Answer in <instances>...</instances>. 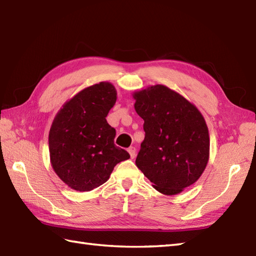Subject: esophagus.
Wrapping results in <instances>:
<instances>
[{"label":"esophagus","mask_w":256,"mask_h":256,"mask_svg":"<svg viewBox=\"0 0 256 256\" xmlns=\"http://www.w3.org/2000/svg\"><path fill=\"white\" fill-rule=\"evenodd\" d=\"M128 154H130V158H135V156H136V148L135 147H133V146H130V147H128Z\"/></svg>","instance_id":"obj_1"}]
</instances>
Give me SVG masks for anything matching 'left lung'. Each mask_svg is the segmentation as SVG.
<instances>
[{
  "mask_svg": "<svg viewBox=\"0 0 256 256\" xmlns=\"http://www.w3.org/2000/svg\"><path fill=\"white\" fill-rule=\"evenodd\" d=\"M145 138L136 166L158 192L176 195L200 179L210 159V134L200 110L167 86L133 92Z\"/></svg>",
  "mask_w": 256,
  "mask_h": 256,
  "instance_id": "left-lung-1",
  "label": "left lung"
}]
</instances>
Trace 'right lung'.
Wrapping results in <instances>:
<instances>
[{
    "mask_svg": "<svg viewBox=\"0 0 256 256\" xmlns=\"http://www.w3.org/2000/svg\"><path fill=\"white\" fill-rule=\"evenodd\" d=\"M116 101L109 82L82 89L63 104L49 132L50 162L70 188L87 192L109 180L116 164L130 158L114 145L116 130L106 118Z\"/></svg>",
    "mask_w": 256,
    "mask_h": 256,
    "instance_id": "obj_1",
    "label": "right lung"
}]
</instances>
